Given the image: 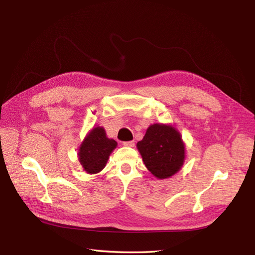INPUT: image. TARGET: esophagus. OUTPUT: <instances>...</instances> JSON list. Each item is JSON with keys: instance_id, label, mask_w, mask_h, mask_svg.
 Listing matches in <instances>:
<instances>
[{"instance_id": "1", "label": "esophagus", "mask_w": 255, "mask_h": 255, "mask_svg": "<svg viewBox=\"0 0 255 255\" xmlns=\"http://www.w3.org/2000/svg\"><path fill=\"white\" fill-rule=\"evenodd\" d=\"M123 145H126V146H134L135 145V141L134 140H130V141H125L122 143Z\"/></svg>"}]
</instances>
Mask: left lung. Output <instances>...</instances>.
<instances>
[{
  "instance_id": "1",
  "label": "left lung",
  "mask_w": 255,
  "mask_h": 255,
  "mask_svg": "<svg viewBox=\"0 0 255 255\" xmlns=\"http://www.w3.org/2000/svg\"><path fill=\"white\" fill-rule=\"evenodd\" d=\"M143 163L157 179H167L180 170L185 159V144L172 126L154 123L137 142Z\"/></svg>"
}]
</instances>
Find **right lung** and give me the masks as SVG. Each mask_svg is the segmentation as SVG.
Masks as SVG:
<instances>
[{
    "instance_id": "1",
    "label": "right lung",
    "mask_w": 255,
    "mask_h": 255,
    "mask_svg": "<svg viewBox=\"0 0 255 255\" xmlns=\"http://www.w3.org/2000/svg\"><path fill=\"white\" fill-rule=\"evenodd\" d=\"M116 146L117 141L110 139L103 128H92L79 149V160L84 170L90 174L101 171Z\"/></svg>"
}]
</instances>
